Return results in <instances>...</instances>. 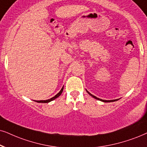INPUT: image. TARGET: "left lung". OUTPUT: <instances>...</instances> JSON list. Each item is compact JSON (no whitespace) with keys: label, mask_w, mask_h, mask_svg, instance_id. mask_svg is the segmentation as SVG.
<instances>
[{"label":"left lung","mask_w":147,"mask_h":147,"mask_svg":"<svg viewBox=\"0 0 147 147\" xmlns=\"http://www.w3.org/2000/svg\"><path fill=\"white\" fill-rule=\"evenodd\" d=\"M87 91V92L89 94H90V95L91 96H92L93 98H95V99H97V100H100V101H102V102H115V101H117V100H118L119 99H116V100H102V99H100V98H97V97H96L95 96H94V95H92V94H90V92H88V91L87 90H86Z\"/></svg>","instance_id":"1"}]
</instances>
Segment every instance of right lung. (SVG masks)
<instances>
[{"label": "right lung", "mask_w": 147, "mask_h": 147, "mask_svg": "<svg viewBox=\"0 0 147 147\" xmlns=\"http://www.w3.org/2000/svg\"><path fill=\"white\" fill-rule=\"evenodd\" d=\"M63 90H64V87H62V88L61 89V90L60 91V92L57 93V94L55 95V96H53V98H50L49 100H35V102H40V103H48L49 102L52 101V100H55V98H57V97H59L61 95V94H62V92H63Z\"/></svg>", "instance_id": "1"}]
</instances>
